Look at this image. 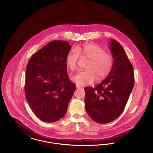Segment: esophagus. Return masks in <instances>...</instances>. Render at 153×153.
Returning <instances> with one entry per match:
<instances>
[{
    "label": "esophagus",
    "instance_id": "esophagus-1",
    "mask_svg": "<svg viewBox=\"0 0 153 153\" xmlns=\"http://www.w3.org/2000/svg\"><path fill=\"white\" fill-rule=\"evenodd\" d=\"M76 87L77 88H81V87L80 85H79L76 84Z\"/></svg>",
    "mask_w": 153,
    "mask_h": 153
}]
</instances>
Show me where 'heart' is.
Segmentation results:
<instances>
[{
    "mask_svg": "<svg viewBox=\"0 0 153 153\" xmlns=\"http://www.w3.org/2000/svg\"><path fill=\"white\" fill-rule=\"evenodd\" d=\"M79 56L90 59L87 66L88 71H78L72 76L71 79L79 85L82 86L93 83L97 76L102 79L107 76L112 66V58L108 53L98 45L85 44L75 49H71L66 56L65 64L71 71L76 69Z\"/></svg>",
    "mask_w": 153,
    "mask_h": 153,
    "instance_id": "obj_1",
    "label": "heart"
}]
</instances>
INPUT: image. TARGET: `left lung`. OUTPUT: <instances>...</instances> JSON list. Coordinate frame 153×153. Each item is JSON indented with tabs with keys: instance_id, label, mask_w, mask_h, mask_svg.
<instances>
[{
	"instance_id": "1",
	"label": "left lung",
	"mask_w": 153,
	"mask_h": 153,
	"mask_svg": "<svg viewBox=\"0 0 153 153\" xmlns=\"http://www.w3.org/2000/svg\"><path fill=\"white\" fill-rule=\"evenodd\" d=\"M109 47L113 64L108 75L95 88H84L88 114L100 124L110 123L121 115L134 84L133 67L123 46L111 39Z\"/></svg>"
}]
</instances>
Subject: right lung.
<instances>
[{"mask_svg":"<svg viewBox=\"0 0 153 153\" xmlns=\"http://www.w3.org/2000/svg\"><path fill=\"white\" fill-rule=\"evenodd\" d=\"M71 49L66 41H51L33 54L26 66V99L43 122L54 123L65 116L76 89L69 79L65 64Z\"/></svg>","mask_w":153,"mask_h":153,"instance_id":"obj_1","label":"right lung"}]
</instances>
